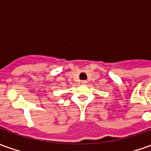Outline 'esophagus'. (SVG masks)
I'll return each mask as SVG.
<instances>
[{
  "mask_svg": "<svg viewBox=\"0 0 151 151\" xmlns=\"http://www.w3.org/2000/svg\"><path fill=\"white\" fill-rule=\"evenodd\" d=\"M82 84H86V83H87V81H86V80H83V81H82Z\"/></svg>",
  "mask_w": 151,
  "mask_h": 151,
  "instance_id": "esophagus-1",
  "label": "esophagus"
}]
</instances>
